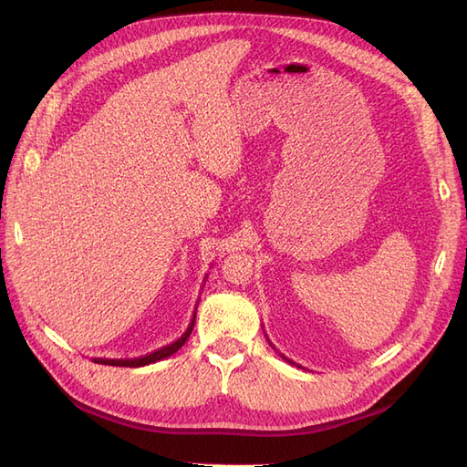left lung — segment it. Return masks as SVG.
Returning a JSON list of instances; mask_svg holds the SVG:
<instances>
[{"mask_svg": "<svg viewBox=\"0 0 467 467\" xmlns=\"http://www.w3.org/2000/svg\"><path fill=\"white\" fill-rule=\"evenodd\" d=\"M268 343H271V341H268ZM271 347H273V345H271ZM273 348H275V347H273ZM278 355H280V352H278ZM280 357H282V358H285V360H286V362H288V364H294V366H298V368H302V366H300V364H296V362H294V360H290V358H286V357H285V355H280Z\"/></svg>", "mask_w": 467, "mask_h": 467, "instance_id": "8db88e82", "label": "left lung"}]
</instances>
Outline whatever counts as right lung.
Instances as JSON below:
<instances>
[{
	"mask_svg": "<svg viewBox=\"0 0 467 467\" xmlns=\"http://www.w3.org/2000/svg\"><path fill=\"white\" fill-rule=\"evenodd\" d=\"M194 319H196V312H194V316H192V319L189 323L187 331L182 333L177 338V341H173L171 345H167V347H161L158 350H153V352H150V355H146V357H138V358H93V362H97V364H109V366H126V368H140V366H146V364H153V362H158V360H163L167 357L175 355V352L187 343V338H189V335H191V331L194 327Z\"/></svg>",
	"mask_w": 467,
	"mask_h": 467,
	"instance_id": "add662e5",
	"label": "right lung"
}]
</instances>
